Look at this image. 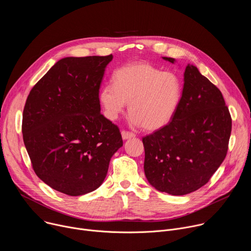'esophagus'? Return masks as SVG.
<instances>
[{
	"mask_svg": "<svg viewBox=\"0 0 251 251\" xmlns=\"http://www.w3.org/2000/svg\"><path fill=\"white\" fill-rule=\"evenodd\" d=\"M122 138L124 140H127V139H131V138H134L136 135L132 132H129V131H122Z\"/></svg>",
	"mask_w": 251,
	"mask_h": 251,
	"instance_id": "1",
	"label": "esophagus"
}]
</instances>
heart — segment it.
Listing matches in <instances>:
<instances>
[{
    "label": "heart",
    "mask_w": 251,
    "mask_h": 251,
    "mask_svg": "<svg viewBox=\"0 0 251 251\" xmlns=\"http://www.w3.org/2000/svg\"><path fill=\"white\" fill-rule=\"evenodd\" d=\"M182 82L173 73H162L147 62H135L118 68L112 85L103 86L99 103L104 115L116 120L129 103L132 122L146 130H158L174 117L182 98Z\"/></svg>",
    "instance_id": "b5f03b06"
}]
</instances>
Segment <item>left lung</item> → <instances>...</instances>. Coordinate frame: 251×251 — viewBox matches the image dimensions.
<instances>
[{
	"label": "left lung",
	"mask_w": 251,
	"mask_h": 251,
	"mask_svg": "<svg viewBox=\"0 0 251 251\" xmlns=\"http://www.w3.org/2000/svg\"><path fill=\"white\" fill-rule=\"evenodd\" d=\"M172 63V57H163ZM231 117L221 90L188 64L173 119L142 139L144 171L156 190L184 196L204 186L224 162Z\"/></svg>",
	"instance_id": "left-lung-1"
}]
</instances>
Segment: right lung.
Here are the masks:
<instances>
[{
    "mask_svg": "<svg viewBox=\"0 0 251 251\" xmlns=\"http://www.w3.org/2000/svg\"><path fill=\"white\" fill-rule=\"evenodd\" d=\"M106 56L64 57L30 90L23 113V138L32 169L51 189L82 196L101 186L119 128L100 113L99 88Z\"/></svg>",
    "mask_w": 251,
    "mask_h": 251,
    "instance_id": "1",
    "label": "right lung"
}]
</instances>
